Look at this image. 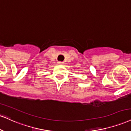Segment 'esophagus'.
Instances as JSON below:
<instances>
[{
    "mask_svg": "<svg viewBox=\"0 0 131 131\" xmlns=\"http://www.w3.org/2000/svg\"><path fill=\"white\" fill-rule=\"evenodd\" d=\"M59 64H61V65H62V64H64V62H63V61H59Z\"/></svg>",
    "mask_w": 131,
    "mask_h": 131,
    "instance_id": "esophagus-1",
    "label": "esophagus"
}]
</instances>
